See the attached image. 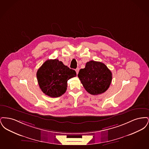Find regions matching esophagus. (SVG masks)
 <instances>
[{
  "label": "esophagus",
  "mask_w": 149,
  "mask_h": 149,
  "mask_svg": "<svg viewBox=\"0 0 149 149\" xmlns=\"http://www.w3.org/2000/svg\"><path fill=\"white\" fill-rule=\"evenodd\" d=\"M75 71H76V72H77V74H78V72H79V68H77L76 70H75Z\"/></svg>",
  "instance_id": "1"
}]
</instances>
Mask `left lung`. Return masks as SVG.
Segmentation results:
<instances>
[{
	"instance_id": "left-lung-1",
	"label": "left lung",
	"mask_w": 149,
	"mask_h": 149,
	"mask_svg": "<svg viewBox=\"0 0 149 149\" xmlns=\"http://www.w3.org/2000/svg\"><path fill=\"white\" fill-rule=\"evenodd\" d=\"M78 77L85 90L92 95L105 92L112 79V72L105 64L93 60L80 70Z\"/></svg>"
}]
</instances>
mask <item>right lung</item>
Segmentation results:
<instances>
[{"mask_svg": "<svg viewBox=\"0 0 149 149\" xmlns=\"http://www.w3.org/2000/svg\"><path fill=\"white\" fill-rule=\"evenodd\" d=\"M37 79L41 91L52 98L61 96L67 89L68 80L77 74L57 59L48 60L38 69Z\"/></svg>", "mask_w": 149, "mask_h": 149, "instance_id": "1", "label": "right lung"}]
</instances>
